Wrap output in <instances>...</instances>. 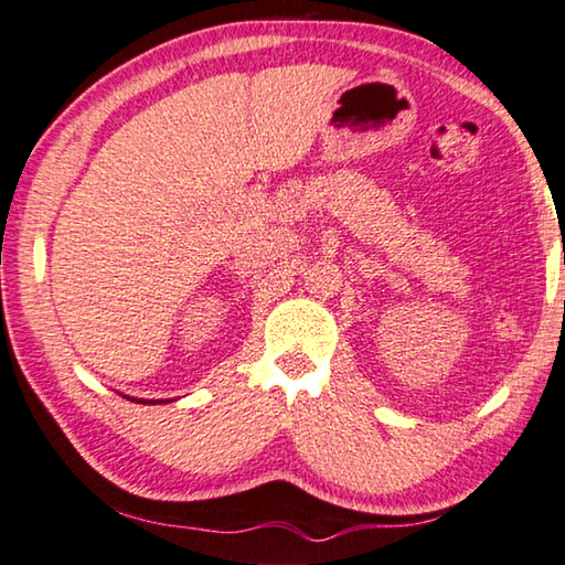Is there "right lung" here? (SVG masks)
I'll list each match as a JSON object with an SVG mask.
<instances>
[{
    "label": "right lung",
    "mask_w": 565,
    "mask_h": 565,
    "mask_svg": "<svg viewBox=\"0 0 565 565\" xmlns=\"http://www.w3.org/2000/svg\"><path fill=\"white\" fill-rule=\"evenodd\" d=\"M143 404H146V402H143ZM148 404H153V402H148Z\"/></svg>",
    "instance_id": "add662e5"
}]
</instances>
